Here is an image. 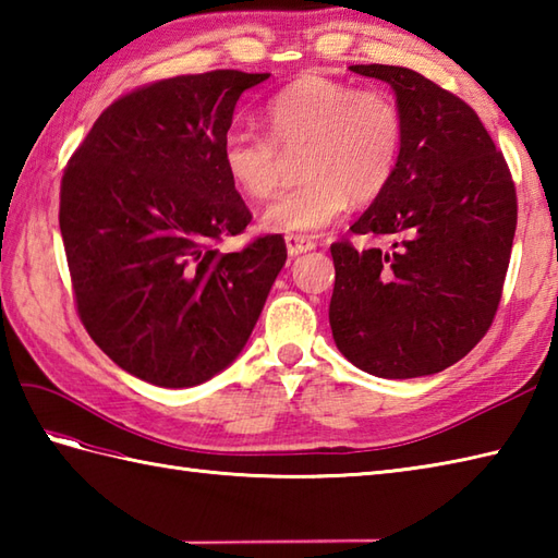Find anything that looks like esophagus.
<instances>
[{"mask_svg": "<svg viewBox=\"0 0 558 558\" xmlns=\"http://www.w3.org/2000/svg\"><path fill=\"white\" fill-rule=\"evenodd\" d=\"M286 244H288L290 256H300V254H306V252H312V248H316V244L312 240H306V236H302V234H288Z\"/></svg>", "mask_w": 558, "mask_h": 558, "instance_id": "34e87169", "label": "esophagus"}]
</instances>
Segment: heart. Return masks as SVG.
<instances>
[{"mask_svg":"<svg viewBox=\"0 0 558 558\" xmlns=\"http://www.w3.org/2000/svg\"><path fill=\"white\" fill-rule=\"evenodd\" d=\"M268 134L234 129L220 160L234 189L266 198L300 156L304 182L270 201L264 225L290 234H316L352 204H372L393 182L405 120L386 90H362L324 74H302L264 108Z\"/></svg>","mask_w":558,"mask_h":558,"instance_id":"heart-1","label":"heart"}]
</instances>
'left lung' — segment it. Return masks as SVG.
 Returning <instances> with one entry per match:
<instances>
[{
    "mask_svg": "<svg viewBox=\"0 0 558 558\" xmlns=\"http://www.w3.org/2000/svg\"><path fill=\"white\" fill-rule=\"evenodd\" d=\"M396 90L405 120L393 182L352 225L390 248L330 244V330L362 372H444L477 345L499 310L518 222L504 153L477 112L417 71L352 64Z\"/></svg>",
    "mask_w": 558,
    "mask_h": 558,
    "instance_id": "left-lung-1",
    "label": "left lung"
}]
</instances>
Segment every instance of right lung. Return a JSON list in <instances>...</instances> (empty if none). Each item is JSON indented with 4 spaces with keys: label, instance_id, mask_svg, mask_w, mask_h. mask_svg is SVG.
I'll return each mask as SVG.
<instances>
[{
    "label": "right lung",
    "instance_id": "1",
    "mask_svg": "<svg viewBox=\"0 0 558 558\" xmlns=\"http://www.w3.org/2000/svg\"><path fill=\"white\" fill-rule=\"evenodd\" d=\"M266 78L216 69L146 83L102 110L66 162L59 230L78 318L148 384L189 388L222 372L286 266L282 234L216 248L252 222L220 146L236 100Z\"/></svg>",
    "mask_w": 558,
    "mask_h": 558
}]
</instances>
